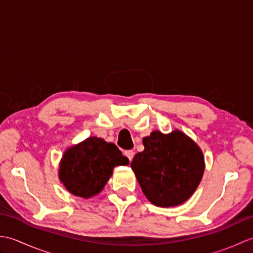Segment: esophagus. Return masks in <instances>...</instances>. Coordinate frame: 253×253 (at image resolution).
Returning a JSON list of instances; mask_svg holds the SVG:
<instances>
[{"label":"esophagus","instance_id":"34e87169","mask_svg":"<svg viewBox=\"0 0 253 253\" xmlns=\"http://www.w3.org/2000/svg\"><path fill=\"white\" fill-rule=\"evenodd\" d=\"M125 155L128 158V160L131 161L133 159V157H135V152H133L132 150H128V151L125 152Z\"/></svg>","mask_w":253,"mask_h":253}]
</instances>
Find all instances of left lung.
I'll return each mask as SVG.
<instances>
[{"instance_id":"left-lung-1","label":"left lung","mask_w":253,"mask_h":253,"mask_svg":"<svg viewBox=\"0 0 253 253\" xmlns=\"http://www.w3.org/2000/svg\"><path fill=\"white\" fill-rule=\"evenodd\" d=\"M144 150L130 164L144 196L157 207L179 206L200 184L204 157L198 144L184 132L159 130L143 138Z\"/></svg>"}]
</instances>
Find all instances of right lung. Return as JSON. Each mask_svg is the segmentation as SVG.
<instances>
[{"instance_id":"add662e5","label":"right lung","mask_w":253,"mask_h":253,"mask_svg":"<svg viewBox=\"0 0 253 253\" xmlns=\"http://www.w3.org/2000/svg\"><path fill=\"white\" fill-rule=\"evenodd\" d=\"M128 164L114 143L89 137L64 152L58 176L74 196L88 199L103 189L115 166Z\"/></svg>"}]
</instances>
